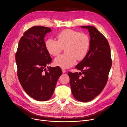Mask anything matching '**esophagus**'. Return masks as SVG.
I'll return each mask as SVG.
<instances>
[{
  "mask_svg": "<svg viewBox=\"0 0 127 127\" xmlns=\"http://www.w3.org/2000/svg\"><path fill=\"white\" fill-rule=\"evenodd\" d=\"M62 71H63V73L66 72V70H64V69H62Z\"/></svg>",
  "mask_w": 127,
  "mask_h": 127,
  "instance_id": "esophagus-1",
  "label": "esophagus"
}]
</instances>
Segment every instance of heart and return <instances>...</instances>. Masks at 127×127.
I'll list each match as a JSON object with an SVG mask.
<instances>
[{"label": "heart", "instance_id": "1", "mask_svg": "<svg viewBox=\"0 0 127 127\" xmlns=\"http://www.w3.org/2000/svg\"><path fill=\"white\" fill-rule=\"evenodd\" d=\"M58 40L49 39L45 47L50 55H58L65 48L66 54L60 55L54 60L56 66L64 69L69 68L75 64L76 59L82 60L86 56L90 45V40L85 33L66 29L58 34Z\"/></svg>", "mask_w": 127, "mask_h": 127}]
</instances>
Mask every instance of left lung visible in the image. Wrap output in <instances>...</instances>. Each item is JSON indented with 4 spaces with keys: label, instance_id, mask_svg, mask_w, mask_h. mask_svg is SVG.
<instances>
[{
    "label": "left lung",
    "instance_id": "left-lung-1",
    "mask_svg": "<svg viewBox=\"0 0 127 127\" xmlns=\"http://www.w3.org/2000/svg\"><path fill=\"white\" fill-rule=\"evenodd\" d=\"M88 30L90 35L89 51L76 68L82 73L68 72L70 85L74 98L79 101H92L105 86L112 66L109 42L95 27L82 26Z\"/></svg>",
    "mask_w": 127,
    "mask_h": 127
}]
</instances>
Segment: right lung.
<instances>
[{"label": "right lung", "mask_w": 127, "mask_h": 127, "mask_svg": "<svg viewBox=\"0 0 127 127\" xmlns=\"http://www.w3.org/2000/svg\"><path fill=\"white\" fill-rule=\"evenodd\" d=\"M51 31L47 27L31 28L21 38L15 55L21 85L30 97L39 101H48L52 97L63 73L59 67L48 66L52 59L46 50L44 38Z\"/></svg>", "instance_id": "add662e5"}]
</instances>
